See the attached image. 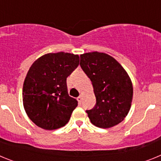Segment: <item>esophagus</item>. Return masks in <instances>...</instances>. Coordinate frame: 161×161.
I'll return each instance as SVG.
<instances>
[{
	"label": "esophagus",
	"mask_w": 161,
	"mask_h": 161,
	"mask_svg": "<svg viewBox=\"0 0 161 161\" xmlns=\"http://www.w3.org/2000/svg\"><path fill=\"white\" fill-rule=\"evenodd\" d=\"M77 100H78V102H80V103L81 102V100H82V96H81V95H80V96L78 97H77Z\"/></svg>",
	"instance_id": "34e87169"
}]
</instances>
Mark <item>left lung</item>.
Wrapping results in <instances>:
<instances>
[{
	"label": "left lung",
	"mask_w": 161,
	"mask_h": 161,
	"mask_svg": "<svg viewBox=\"0 0 161 161\" xmlns=\"http://www.w3.org/2000/svg\"><path fill=\"white\" fill-rule=\"evenodd\" d=\"M80 65L93 84L96 105L86 110L94 126L109 128L120 123L130 109L132 83L124 68L112 56L94 52L80 55Z\"/></svg>",
	"instance_id": "8db88e82"
}]
</instances>
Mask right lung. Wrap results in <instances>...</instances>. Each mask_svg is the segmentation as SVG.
Returning a JSON list of instances; mask_svg holds the SVG:
<instances>
[{
    "label": "right lung",
    "mask_w": 161,
    "mask_h": 161,
    "mask_svg": "<svg viewBox=\"0 0 161 161\" xmlns=\"http://www.w3.org/2000/svg\"><path fill=\"white\" fill-rule=\"evenodd\" d=\"M77 55L49 53L31 65L22 89L25 110L33 123L45 130L65 126L77 106L68 95L67 77L78 67Z\"/></svg>",
    "instance_id": "obj_1"
}]
</instances>
